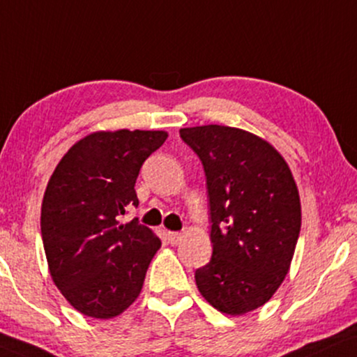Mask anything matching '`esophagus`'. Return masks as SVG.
Returning a JSON list of instances; mask_svg holds the SVG:
<instances>
[{
	"mask_svg": "<svg viewBox=\"0 0 357 357\" xmlns=\"http://www.w3.org/2000/svg\"><path fill=\"white\" fill-rule=\"evenodd\" d=\"M169 241L172 245H178L180 241H182V233L169 231Z\"/></svg>",
	"mask_w": 357,
	"mask_h": 357,
	"instance_id": "esophagus-1",
	"label": "esophagus"
}]
</instances>
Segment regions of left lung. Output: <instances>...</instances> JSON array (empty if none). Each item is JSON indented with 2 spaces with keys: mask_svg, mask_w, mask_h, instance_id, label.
<instances>
[{
  "mask_svg": "<svg viewBox=\"0 0 357 357\" xmlns=\"http://www.w3.org/2000/svg\"><path fill=\"white\" fill-rule=\"evenodd\" d=\"M199 155L210 204L212 259L195 271L215 310L240 316L283 283L301 228L298 187L284 158L258 135L227 126L180 129Z\"/></svg>",
  "mask_w": 357,
  "mask_h": 357,
  "instance_id": "1",
  "label": "left lung"
}]
</instances>
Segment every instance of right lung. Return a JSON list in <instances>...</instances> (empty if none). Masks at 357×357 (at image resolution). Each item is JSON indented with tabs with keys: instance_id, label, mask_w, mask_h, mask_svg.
Masks as SVG:
<instances>
[{
	"instance_id": "add662e5",
	"label": "right lung",
	"mask_w": 357,
	"mask_h": 357,
	"mask_svg": "<svg viewBox=\"0 0 357 357\" xmlns=\"http://www.w3.org/2000/svg\"><path fill=\"white\" fill-rule=\"evenodd\" d=\"M164 130L94 132L69 149L52 172L41 206L51 278L79 313L119 316L137 300L160 240L134 218L140 167L165 142Z\"/></svg>"
}]
</instances>
